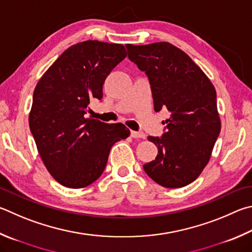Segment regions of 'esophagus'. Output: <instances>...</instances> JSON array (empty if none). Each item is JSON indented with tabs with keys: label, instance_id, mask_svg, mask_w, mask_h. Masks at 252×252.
<instances>
[{
	"label": "esophagus",
	"instance_id": "1",
	"mask_svg": "<svg viewBox=\"0 0 252 252\" xmlns=\"http://www.w3.org/2000/svg\"><path fill=\"white\" fill-rule=\"evenodd\" d=\"M131 136L134 139H145V134L143 132H138V131H131Z\"/></svg>",
	"mask_w": 252,
	"mask_h": 252
}]
</instances>
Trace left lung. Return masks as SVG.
<instances>
[{"label":"left lung","mask_w":252,"mask_h":252,"mask_svg":"<svg viewBox=\"0 0 252 252\" xmlns=\"http://www.w3.org/2000/svg\"><path fill=\"white\" fill-rule=\"evenodd\" d=\"M126 47L130 61L148 76L154 110L171 113L161 138H148L158 152L144 171L166 189L189 185L207 165L220 132L215 87L189 55L170 43Z\"/></svg>","instance_id":"obj_1"}]
</instances>
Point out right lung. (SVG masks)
Returning a JSON list of instances; mask_svg holds the SVG:
<instances>
[{
	"label": "right lung",
	"mask_w": 252,
	"mask_h": 252,
	"mask_svg": "<svg viewBox=\"0 0 252 252\" xmlns=\"http://www.w3.org/2000/svg\"><path fill=\"white\" fill-rule=\"evenodd\" d=\"M126 57L121 44L86 40L66 49L35 87L30 129L45 166L63 186L82 189L98 180L112 145L130 135L122 123L85 117Z\"/></svg>",
	"instance_id": "right-lung-1"
}]
</instances>
